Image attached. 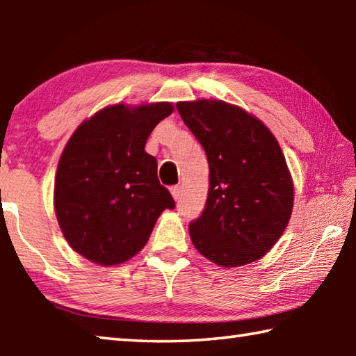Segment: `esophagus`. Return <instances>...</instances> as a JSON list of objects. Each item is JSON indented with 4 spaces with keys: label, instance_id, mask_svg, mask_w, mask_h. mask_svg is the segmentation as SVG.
Listing matches in <instances>:
<instances>
[{
    "label": "esophagus",
    "instance_id": "obj_1",
    "mask_svg": "<svg viewBox=\"0 0 356 356\" xmlns=\"http://www.w3.org/2000/svg\"><path fill=\"white\" fill-rule=\"evenodd\" d=\"M180 193H182V188H180L179 185L171 186V195H172V197H174V200H176V201L180 197Z\"/></svg>",
    "mask_w": 356,
    "mask_h": 356
}]
</instances>
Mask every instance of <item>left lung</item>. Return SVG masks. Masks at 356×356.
Wrapping results in <instances>:
<instances>
[{"instance_id":"8db88e82","label":"left lung","mask_w":356,"mask_h":356,"mask_svg":"<svg viewBox=\"0 0 356 356\" xmlns=\"http://www.w3.org/2000/svg\"><path fill=\"white\" fill-rule=\"evenodd\" d=\"M177 110L210 170L206 209L190 225L193 245L226 268L259 261L282 236L293 207L278 141L261 119L227 102H177Z\"/></svg>"}]
</instances>
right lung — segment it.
Listing matches in <instances>:
<instances>
[{
    "instance_id": "add662e5",
    "label": "right lung",
    "mask_w": 356,
    "mask_h": 356,
    "mask_svg": "<svg viewBox=\"0 0 356 356\" xmlns=\"http://www.w3.org/2000/svg\"><path fill=\"white\" fill-rule=\"evenodd\" d=\"M174 111L171 102L104 108L78 125L55 177L56 218L78 254L97 265H119L147 243L171 193L160 185L147 138Z\"/></svg>"
}]
</instances>
